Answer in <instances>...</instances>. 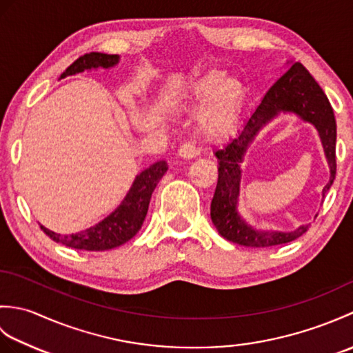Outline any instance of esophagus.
Wrapping results in <instances>:
<instances>
[{
	"instance_id": "1",
	"label": "esophagus",
	"mask_w": 353,
	"mask_h": 353,
	"mask_svg": "<svg viewBox=\"0 0 353 353\" xmlns=\"http://www.w3.org/2000/svg\"><path fill=\"white\" fill-rule=\"evenodd\" d=\"M199 148L192 144V142H185V144L181 145L179 148V156L183 157V159H192L199 154Z\"/></svg>"
}]
</instances>
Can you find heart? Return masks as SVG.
<instances>
[{"label":"heart","instance_id":"obj_1","mask_svg":"<svg viewBox=\"0 0 353 353\" xmlns=\"http://www.w3.org/2000/svg\"><path fill=\"white\" fill-rule=\"evenodd\" d=\"M244 89L236 79L224 77L220 72H209L194 81L190 94L192 106H201L197 123L208 138L220 139L235 129L243 108Z\"/></svg>","mask_w":353,"mask_h":353}]
</instances>
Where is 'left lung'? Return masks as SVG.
<instances>
[{"mask_svg":"<svg viewBox=\"0 0 353 353\" xmlns=\"http://www.w3.org/2000/svg\"><path fill=\"white\" fill-rule=\"evenodd\" d=\"M281 112H294L305 121L317 127L331 168V179L323 188V197L334 183L336 172L334 110L323 89L302 63L296 62L268 89L238 137L215 152L219 157V182L211 203V219L219 234L228 241L245 247H272L294 241L308 230V226H301L294 232H261L249 226L236 212L243 156L261 127Z\"/></svg>","mask_w":353,"mask_h":353,"instance_id":"left-lung-1","label":"left lung"}]
</instances>
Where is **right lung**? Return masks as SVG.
Masks as SVG:
<instances>
[{"label":"right lung","mask_w":353,"mask_h":353,"mask_svg":"<svg viewBox=\"0 0 353 353\" xmlns=\"http://www.w3.org/2000/svg\"><path fill=\"white\" fill-rule=\"evenodd\" d=\"M118 59L119 57L117 54L88 52V54L80 56L76 62H72L63 71L61 79L72 76V74H77L85 70L110 68V66L118 63ZM167 162L159 161L153 163L150 168L142 171L134 179L132 188L127 192L123 203L109 216H106V219L92 228L83 232H77V234L72 235L54 234V232H51L43 226H41V229L52 241L62 243L66 247H72V249L101 252L121 245L138 234L142 223L145 220L152 194L162 176L167 172Z\"/></svg>","instance_id":"right-lung-1"}]
</instances>
